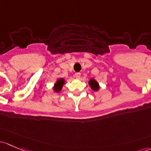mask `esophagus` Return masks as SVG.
<instances>
[{
	"mask_svg": "<svg viewBox=\"0 0 151 151\" xmlns=\"http://www.w3.org/2000/svg\"><path fill=\"white\" fill-rule=\"evenodd\" d=\"M80 76H81L80 73H76L75 75H74V77H75L77 79H80Z\"/></svg>",
	"mask_w": 151,
	"mask_h": 151,
	"instance_id": "34e87169",
	"label": "esophagus"
}]
</instances>
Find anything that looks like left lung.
<instances>
[{"instance_id":"left-lung-1","label":"left lung","mask_w":151,"mask_h":151,"mask_svg":"<svg viewBox=\"0 0 151 151\" xmlns=\"http://www.w3.org/2000/svg\"><path fill=\"white\" fill-rule=\"evenodd\" d=\"M88 85H90V89L93 91H98L100 90V85L97 81L94 78H91L88 81Z\"/></svg>"}]
</instances>
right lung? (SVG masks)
Returning <instances> with one entry per match:
<instances>
[{
  "instance_id": "add662e5",
  "label": "right lung",
  "mask_w": 151,
  "mask_h": 151,
  "mask_svg": "<svg viewBox=\"0 0 151 151\" xmlns=\"http://www.w3.org/2000/svg\"><path fill=\"white\" fill-rule=\"evenodd\" d=\"M66 80L63 78H58L56 80V82L54 83V85L53 87V90L55 93H59L62 90L63 86L64 85Z\"/></svg>"
}]
</instances>
